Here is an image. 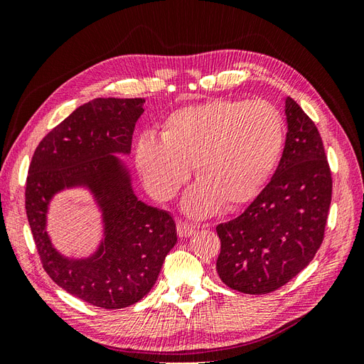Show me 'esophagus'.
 Masks as SVG:
<instances>
[{
    "label": "esophagus",
    "instance_id": "34e87169",
    "mask_svg": "<svg viewBox=\"0 0 364 364\" xmlns=\"http://www.w3.org/2000/svg\"><path fill=\"white\" fill-rule=\"evenodd\" d=\"M178 234L181 238H188L194 234V226L186 222H178Z\"/></svg>",
    "mask_w": 364,
    "mask_h": 364
}]
</instances>
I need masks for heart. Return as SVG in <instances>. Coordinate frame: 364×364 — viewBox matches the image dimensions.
<instances>
[{"mask_svg": "<svg viewBox=\"0 0 364 364\" xmlns=\"http://www.w3.org/2000/svg\"><path fill=\"white\" fill-rule=\"evenodd\" d=\"M285 141L279 111L267 102L214 98L170 114L164 136L146 134L135 161L146 188L167 200L188 179L183 209L193 217L214 214L223 203L245 205L261 193L281 158Z\"/></svg>", "mask_w": 364, "mask_h": 364, "instance_id": "obj_1", "label": "heart"}]
</instances>
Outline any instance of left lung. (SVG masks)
Here are the masks:
<instances>
[{
  "label": "left lung",
  "mask_w": 364,
  "mask_h": 364,
  "mask_svg": "<svg viewBox=\"0 0 364 364\" xmlns=\"http://www.w3.org/2000/svg\"><path fill=\"white\" fill-rule=\"evenodd\" d=\"M285 117L287 138L270 182L243 214L217 226L218 277L246 294L287 284L310 264L325 235L333 179L321 134L290 97Z\"/></svg>",
  "instance_id": "1"
}]
</instances>
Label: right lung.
Masks as SVG:
<instances>
[{"label": "right lung", "mask_w": 364, "mask_h": 364, "mask_svg": "<svg viewBox=\"0 0 364 364\" xmlns=\"http://www.w3.org/2000/svg\"><path fill=\"white\" fill-rule=\"evenodd\" d=\"M144 98H95L43 136L31 158L26 211L43 270L79 299L118 310L141 301L155 285L178 241L173 217L141 202L115 153L129 155ZM82 186L104 218V240L87 259H68L52 246L46 213L54 193Z\"/></svg>", "instance_id": "add662e5"}]
</instances>
